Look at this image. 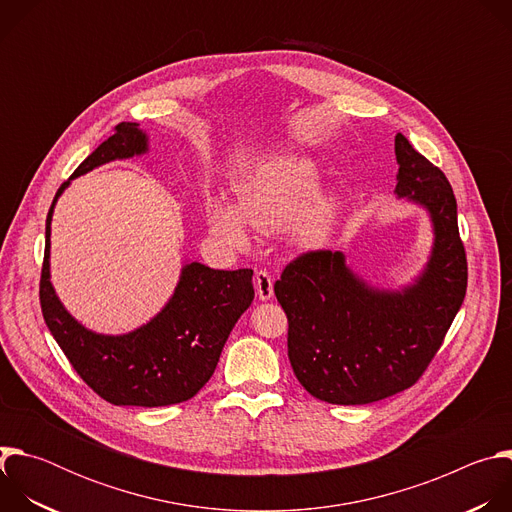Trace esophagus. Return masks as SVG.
<instances>
[{
  "mask_svg": "<svg viewBox=\"0 0 512 512\" xmlns=\"http://www.w3.org/2000/svg\"><path fill=\"white\" fill-rule=\"evenodd\" d=\"M255 291H257V298L261 302H267L273 298V277L269 275V271L259 269L255 273Z\"/></svg>",
  "mask_w": 512,
  "mask_h": 512,
  "instance_id": "obj_1",
  "label": "esophagus"
}]
</instances>
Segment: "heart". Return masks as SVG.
I'll return each mask as SVG.
<instances>
[{
    "instance_id": "b5f03b06",
    "label": "heart",
    "mask_w": 512,
    "mask_h": 512,
    "mask_svg": "<svg viewBox=\"0 0 512 512\" xmlns=\"http://www.w3.org/2000/svg\"><path fill=\"white\" fill-rule=\"evenodd\" d=\"M322 174L314 160L277 154L259 162L237 190L235 204L212 196L206 202V227L229 249L251 245L249 227L277 233L289 225L291 245L302 251L324 247L344 214L336 190H320Z\"/></svg>"
}]
</instances>
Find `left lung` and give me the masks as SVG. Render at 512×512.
Wrapping results in <instances>:
<instances>
[{"label":"left lung","mask_w":512,"mask_h":512,"mask_svg":"<svg viewBox=\"0 0 512 512\" xmlns=\"http://www.w3.org/2000/svg\"><path fill=\"white\" fill-rule=\"evenodd\" d=\"M395 158V196L423 208L431 227L423 267L399 287H379L342 251H314L291 261L273 285L289 322L291 369L320 401L364 405L409 389L466 296V253L448 178L401 133Z\"/></svg>","instance_id":"1"}]
</instances>
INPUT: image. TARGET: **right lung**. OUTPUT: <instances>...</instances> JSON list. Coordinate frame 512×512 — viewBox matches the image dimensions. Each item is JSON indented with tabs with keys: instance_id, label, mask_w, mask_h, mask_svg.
<instances>
[{
	"instance_id": "1",
	"label": "right lung",
	"mask_w": 512,
	"mask_h": 512,
	"mask_svg": "<svg viewBox=\"0 0 512 512\" xmlns=\"http://www.w3.org/2000/svg\"><path fill=\"white\" fill-rule=\"evenodd\" d=\"M148 152L150 135L139 123L123 121L58 188L46 218L40 279L46 326L72 369L105 401L131 407H164L194 397L212 377L231 330L255 296L251 269L221 271L184 261L170 300L131 332H95L64 308L50 281V233L58 198L75 178Z\"/></svg>"
}]
</instances>
